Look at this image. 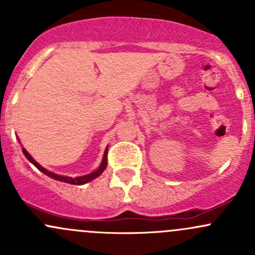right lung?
<instances>
[{
	"mask_svg": "<svg viewBox=\"0 0 255 255\" xmlns=\"http://www.w3.org/2000/svg\"><path fill=\"white\" fill-rule=\"evenodd\" d=\"M22 151H23V154H24V155H25V158H27L28 160H29L30 163H32L33 165L35 166V168L39 169V170L42 171L43 174H45V175H47V176L51 177V179L58 180V181L68 182V184H73V185H84V184H87V182L92 181V180H94V179H96L97 176H100V175H101V174L105 171V169H106V166H107V151H109V146H106V149H105L104 158H102L101 164H100V166L96 169V170L92 171V173H90V174H87V175L76 176V177L58 175V174L53 173V171H49V170H47V169H45V168H43V166L40 165L39 163H37V161H35L34 159H33V156L30 155V154L28 153V151L25 150L24 148H22Z\"/></svg>",
	"mask_w": 255,
	"mask_h": 255,
	"instance_id": "add662e5",
	"label": "right lung"
}]
</instances>
